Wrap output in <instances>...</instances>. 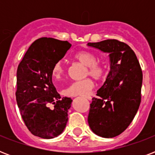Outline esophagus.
I'll list each match as a JSON object with an SVG mask.
<instances>
[{"label": "esophagus", "mask_w": 155, "mask_h": 155, "mask_svg": "<svg viewBox=\"0 0 155 155\" xmlns=\"http://www.w3.org/2000/svg\"><path fill=\"white\" fill-rule=\"evenodd\" d=\"M84 97L88 101H92V97H90V96H84Z\"/></svg>", "instance_id": "obj_1"}]
</instances>
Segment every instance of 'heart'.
<instances>
[{
  "instance_id": "obj_1",
  "label": "heart",
  "mask_w": 155,
  "mask_h": 155,
  "mask_svg": "<svg viewBox=\"0 0 155 155\" xmlns=\"http://www.w3.org/2000/svg\"><path fill=\"white\" fill-rule=\"evenodd\" d=\"M74 58L80 63L86 66L85 75H90L96 80H102L106 75V67L98 61L97 56L88 51H81L75 54ZM65 72V66L63 61L58 60L54 63L51 68L52 77L54 80H60ZM94 87V82L91 78H85L71 83L65 89L63 94L68 97L85 96L90 93Z\"/></svg>"
}]
</instances>
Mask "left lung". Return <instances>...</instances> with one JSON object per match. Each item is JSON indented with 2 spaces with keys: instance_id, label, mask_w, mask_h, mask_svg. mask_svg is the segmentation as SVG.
<instances>
[{
  "instance_id": "1",
  "label": "left lung",
  "mask_w": 155,
  "mask_h": 155,
  "mask_svg": "<svg viewBox=\"0 0 155 155\" xmlns=\"http://www.w3.org/2000/svg\"><path fill=\"white\" fill-rule=\"evenodd\" d=\"M87 45L109 53L111 62L105 82L90 104L87 121L96 134L116 137L127 129L138 110L142 68L134 51L125 42L107 39Z\"/></svg>"
}]
</instances>
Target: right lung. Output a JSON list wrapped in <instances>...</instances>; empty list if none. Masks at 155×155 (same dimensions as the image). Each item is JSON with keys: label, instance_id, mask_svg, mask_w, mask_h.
<instances>
[{"label": "right lung", "instance_id": "obj_1", "mask_svg": "<svg viewBox=\"0 0 155 155\" xmlns=\"http://www.w3.org/2000/svg\"><path fill=\"white\" fill-rule=\"evenodd\" d=\"M71 47L68 41L40 38L18 65L16 100L23 121L35 136L50 139L65 129L72 100L61 99L52 83L51 68Z\"/></svg>", "mask_w": 155, "mask_h": 155}]
</instances>
